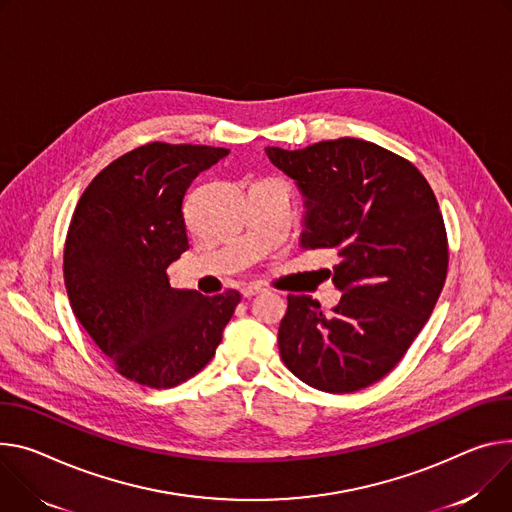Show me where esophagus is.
Returning <instances> with one entry per match:
<instances>
[{
  "label": "esophagus",
  "instance_id": "esophagus-1",
  "mask_svg": "<svg viewBox=\"0 0 512 512\" xmlns=\"http://www.w3.org/2000/svg\"><path fill=\"white\" fill-rule=\"evenodd\" d=\"M263 290L259 288V286H245L243 290H241V294H243V298H253V296H257V294H261Z\"/></svg>",
  "mask_w": 512,
  "mask_h": 512
}]
</instances>
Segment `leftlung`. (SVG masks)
Instances as JSON below:
<instances>
[{
    "instance_id": "left-lung-1",
    "label": "left lung",
    "mask_w": 512,
    "mask_h": 512,
    "mask_svg": "<svg viewBox=\"0 0 512 512\" xmlns=\"http://www.w3.org/2000/svg\"><path fill=\"white\" fill-rule=\"evenodd\" d=\"M265 153L304 198L302 249L337 253L333 284L343 292L331 314L290 294L280 355L322 392L376 384L421 333L445 284L447 232L431 185L410 161L361 138Z\"/></svg>"
}]
</instances>
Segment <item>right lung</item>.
I'll return each mask as SVG.
<instances>
[{"label": "right lung", "instance_id": "1", "mask_svg": "<svg viewBox=\"0 0 512 512\" xmlns=\"http://www.w3.org/2000/svg\"><path fill=\"white\" fill-rule=\"evenodd\" d=\"M228 149L149 143L102 169L69 224L65 288L73 314L120 376L173 388L214 357L241 294L169 286L190 249L183 196Z\"/></svg>", "mask_w": 512, "mask_h": 512}]
</instances>
